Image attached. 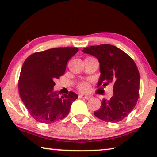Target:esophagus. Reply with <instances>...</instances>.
<instances>
[{"instance_id": "34e87169", "label": "esophagus", "mask_w": 157, "mask_h": 157, "mask_svg": "<svg viewBox=\"0 0 157 157\" xmlns=\"http://www.w3.org/2000/svg\"><path fill=\"white\" fill-rule=\"evenodd\" d=\"M78 97L80 98H85V99H89V98L91 97V96H87V95H84V94H80L78 96Z\"/></svg>"}]
</instances>
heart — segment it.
Wrapping results in <instances>:
<instances>
[{
    "label": "heart",
    "mask_w": 157,
    "mask_h": 157,
    "mask_svg": "<svg viewBox=\"0 0 157 157\" xmlns=\"http://www.w3.org/2000/svg\"><path fill=\"white\" fill-rule=\"evenodd\" d=\"M78 89L80 90L81 91H86L88 89H89V85L86 82H81L78 83Z\"/></svg>",
    "instance_id": "1"
}]
</instances>
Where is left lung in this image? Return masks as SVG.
<instances>
[{
    "label": "left lung",
    "mask_w": 157,
    "mask_h": 157,
    "mask_svg": "<svg viewBox=\"0 0 157 157\" xmlns=\"http://www.w3.org/2000/svg\"><path fill=\"white\" fill-rule=\"evenodd\" d=\"M82 51L95 56L99 62L101 75L97 87L103 89L109 84L113 86V96L109 100L103 99L94 115L112 123L125 119L139 98L140 76L134 60L110 44L89 46Z\"/></svg>",
    "instance_id": "left-lung-1"
}]
</instances>
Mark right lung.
<instances>
[{
	"instance_id": "obj_1",
	"label": "right lung",
	"mask_w": 157,
	"mask_h": 157,
	"mask_svg": "<svg viewBox=\"0 0 157 157\" xmlns=\"http://www.w3.org/2000/svg\"><path fill=\"white\" fill-rule=\"evenodd\" d=\"M76 47L53 48L34 53L25 59L21 71L18 91L31 117L41 123L61 120L69 113L78 95L70 91L59 97L53 91L55 79L63 76L68 60L78 52Z\"/></svg>"
}]
</instances>
